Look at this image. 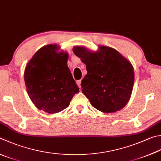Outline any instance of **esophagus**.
Returning a JSON list of instances; mask_svg holds the SVG:
<instances>
[{"mask_svg": "<svg viewBox=\"0 0 161 161\" xmlns=\"http://www.w3.org/2000/svg\"><path fill=\"white\" fill-rule=\"evenodd\" d=\"M76 83H77V85L78 86V87H79L80 88V87H81V86H80V85H81V80H77V81H76Z\"/></svg>", "mask_w": 161, "mask_h": 161, "instance_id": "obj_1", "label": "esophagus"}]
</instances>
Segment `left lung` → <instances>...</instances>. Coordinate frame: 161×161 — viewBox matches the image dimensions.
<instances>
[{
	"mask_svg": "<svg viewBox=\"0 0 161 161\" xmlns=\"http://www.w3.org/2000/svg\"><path fill=\"white\" fill-rule=\"evenodd\" d=\"M92 52L75 46L74 54L86 65L87 75L81 83L82 92L91 105L103 113H113L128 104L135 80L133 66L114 48L99 46Z\"/></svg>",
	"mask_w": 161,
	"mask_h": 161,
	"instance_id": "1",
	"label": "left lung"
}]
</instances>
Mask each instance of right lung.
Here are the masks:
<instances>
[{
	"instance_id": "1",
	"label": "right lung",
	"mask_w": 161,
	"mask_h": 161,
	"mask_svg": "<svg viewBox=\"0 0 161 161\" xmlns=\"http://www.w3.org/2000/svg\"><path fill=\"white\" fill-rule=\"evenodd\" d=\"M57 45L41 47L27 64L24 81L27 92L34 105L48 114L67 108L79 88L67 66L68 53Z\"/></svg>"
}]
</instances>
